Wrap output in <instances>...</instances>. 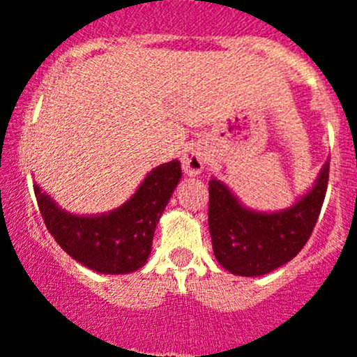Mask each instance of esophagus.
<instances>
[{"mask_svg": "<svg viewBox=\"0 0 357 357\" xmlns=\"http://www.w3.org/2000/svg\"><path fill=\"white\" fill-rule=\"evenodd\" d=\"M181 164L183 171L188 176L200 174L202 169H204L205 158L199 146H190V149H186L185 153L181 155Z\"/></svg>", "mask_w": 357, "mask_h": 357, "instance_id": "esophagus-1", "label": "esophagus"}]
</instances>
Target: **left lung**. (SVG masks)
Returning <instances> with one entry per match:
<instances>
[{
  "label": "left lung",
  "mask_w": 357,
  "mask_h": 357,
  "mask_svg": "<svg viewBox=\"0 0 357 357\" xmlns=\"http://www.w3.org/2000/svg\"><path fill=\"white\" fill-rule=\"evenodd\" d=\"M326 162L311 192L283 212L242 207L218 179L208 181V231L214 255L233 275L259 276L291 261L312 235L328 186Z\"/></svg>",
  "instance_id": "left-lung-1"
}]
</instances>
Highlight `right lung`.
<instances>
[{"label": "right lung", "mask_w": 357, "mask_h": 357, "mask_svg": "<svg viewBox=\"0 0 357 357\" xmlns=\"http://www.w3.org/2000/svg\"><path fill=\"white\" fill-rule=\"evenodd\" d=\"M179 178L178 160L158 165L122 207L93 218L60 211L38 185L34 193L46 228L72 259L103 275H126L149 259L155 226Z\"/></svg>", "instance_id": "1"}]
</instances>
